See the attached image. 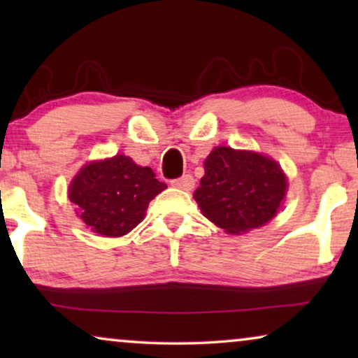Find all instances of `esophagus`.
I'll return each instance as SVG.
<instances>
[{
	"label": "esophagus",
	"instance_id": "obj_1",
	"mask_svg": "<svg viewBox=\"0 0 358 358\" xmlns=\"http://www.w3.org/2000/svg\"><path fill=\"white\" fill-rule=\"evenodd\" d=\"M171 185L173 187H178V189H182V190H192L194 185H195V180L190 174H184L180 176L178 179H173L171 180Z\"/></svg>",
	"mask_w": 358,
	"mask_h": 358
}]
</instances>
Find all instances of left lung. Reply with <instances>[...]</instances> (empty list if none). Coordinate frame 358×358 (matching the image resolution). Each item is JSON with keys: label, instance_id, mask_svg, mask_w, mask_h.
Returning <instances> with one entry per match:
<instances>
[{"label": "left lung", "instance_id": "obj_1", "mask_svg": "<svg viewBox=\"0 0 358 358\" xmlns=\"http://www.w3.org/2000/svg\"><path fill=\"white\" fill-rule=\"evenodd\" d=\"M287 179L275 161L218 146L205 159L194 199L210 222L228 233H246L277 215Z\"/></svg>", "mask_w": 358, "mask_h": 358}]
</instances>
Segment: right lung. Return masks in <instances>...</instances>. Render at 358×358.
<instances>
[{"instance_id": "add662e5", "label": "right lung", "mask_w": 358, "mask_h": 358, "mask_svg": "<svg viewBox=\"0 0 358 358\" xmlns=\"http://www.w3.org/2000/svg\"><path fill=\"white\" fill-rule=\"evenodd\" d=\"M166 187L153 169L117 155L85 166L73 179L68 197L92 231L124 236L143 220L148 203Z\"/></svg>"}]
</instances>
